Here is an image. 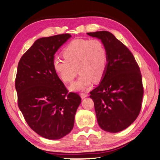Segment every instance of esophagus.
<instances>
[{
	"mask_svg": "<svg viewBox=\"0 0 160 160\" xmlns=\"http://www.w3.org/2000/svg\"><path fill=\"white\" fill-rule=\"evenodd\" d=\"M80 96L82 98H86V97L88 96V94L87 93H80Z\"/></svg>",
	"mask_w": 160,
	"mask_h": 160,
	"instance_id": "esophagus-1",
	"label": "esophagus"
}]
</instances>
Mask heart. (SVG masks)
I'll return each mask as SVG.
<instances>
[{"instance_id": "b5f03b06", "label": "heart", "mask_w": 160, "mask_h": 160, "mask_svg": "<svg viewBox=\"0 0 160 160\" xmlns=\"http://www.w3.org/2000/svg\"><path fill=\"white\" fill-rule=\"evenodd\" d=\"M64 58L55 57L53 66L63 82L71 83L78 72V80L71 87L73 91L87 89L92 82L100 80L107 66V52L98 39H76L64 49ZM78 69H77V68Z\"/></svg>"}]
</instances>
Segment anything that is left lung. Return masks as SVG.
I'll return each instance as SVG.
<instances>
[{"mask_svg":"<svg viewBox=\"0 0 160 160\" xmlns=\"http://www.w3.org/2000/svg\"><path fill=\"white\" fill-rule=\"evenodd\" d=\"M87 34L100 39L107 52V66L102 80L90 92L98 124L104 131L120 132L140 114L144 94L140 67L131 51L111 32Z\"/></svg>","mask_w":160,"mask_h":160,"instance_id":"left-lung-1","label":"left lung"}]
</instances>
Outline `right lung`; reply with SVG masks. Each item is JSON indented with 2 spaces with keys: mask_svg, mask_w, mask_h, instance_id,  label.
I'll return each mask as SVG.
<instances>
[{
  "mask_svg": "<svg viewBox=\"0 0 160 160\" xmlns=\"http://www.w3.org/2000/svg\"><path fill=\"white\" fill-rule=\"evenodd\" d=\"M71 36L63 33L36 40L17 69L15 87L20 110L29 127L49 140L69 133L81 103L79 95L68 92L53 66L54 54Z\"/></svg>",
  "mask_w": 160,
  "mask_h": 160,
  "instance_id": "obj_1",
  "label": "right lung"
}]
</instances>
